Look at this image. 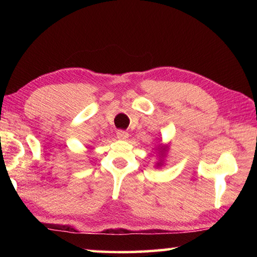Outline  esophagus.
<instances>
[{"mask_svg": "<svg viewBox=\"0 0 257 257\" xmlns=\"http://www.w3.org/2000/svg\"><path fill=\"white\" fill-rule=\"evenodd\" d=\"M116 136H118L119 139L125 141V139L129 137V134L127 132H124V130H118V132H116Z\"/></svg>", "mask_w": 257, "mask_h": 257, "instance_id": "1", "label": "esophagus"}]
</instances>
